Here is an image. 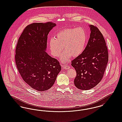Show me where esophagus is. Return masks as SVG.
Segmentation results:
<instances>
[{
	"mask_svg": "<svg viewBox=\"0 0 122 122\" xmlns=\"http://www.w3.org/2000/svg\"><path fill=\"white\" fill-rule=\"evenodd\" d=\"M62 66H63V69H69V68H70V66L69 65H62Z\"/></svg>",
	"mask_w": 122,
	"mask_h": 122,
	"instance_id": "obj_1",
	"label": "esophagus"
}]
</instances>
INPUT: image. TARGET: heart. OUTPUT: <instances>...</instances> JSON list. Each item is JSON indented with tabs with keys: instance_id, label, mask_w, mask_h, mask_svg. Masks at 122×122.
I'll return each instance as SVG.
<instances>
[{
	"instance_id": "heart-1",
	"label": "heart",
	"mask_w": 122,
	"mask_h": 122,
	"mask_svg": "<svg viewBox=\"0 0 122 122\" xmlns=\"http://www.w3.org/2000/svg\"><path fill=\"white\" fill-rule=\"evenodd\" d=\"M85 30L82 27L67 29L56 33V37H52L49 45L52 55L59 57L63 46L65 51L61 56L63 62H67L71 57H76L84 51L87 41Z\"/></svg>"
}]
</instances>
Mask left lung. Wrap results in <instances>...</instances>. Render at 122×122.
<instances>
[{
	"label": "left lung",
	"instance_id": "obj_1",
	"mask_svg": "<svg viewBox=\"0 0 122 122\" xmlns=\"http://www.w3.org/2000/svg\"><path fill=\"white\" fill-rule=\"evenodd\" d=\"M88 44L81 55L71 61L76 72L74 85L78 89L87 90L96 86L103 76L108 62V51L102 34L90 25Z\"/></svg>",
	"mask_w": 122,
	"mask_h": 122
}]
</instances>
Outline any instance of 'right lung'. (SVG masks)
<instances>
[{
  "instance_id": "right-lung-1",
  "label": "right lung",
  "mask_w": 122,
  "mask_h": 122,
  "mask_svg": "<svg viewBox=\"0 0 122 122\" xmlns=\"http://www.w3.org/2000/svg\"><path fill=\"white\" fill-rule=\"evenodd\" d=\"M56 26L51 22L27 25L15 48V63L19 73L27 85L38 91L50 89L61 69L58 60L45 51L48 33Z\"/></svg>"
}]
</instances>
